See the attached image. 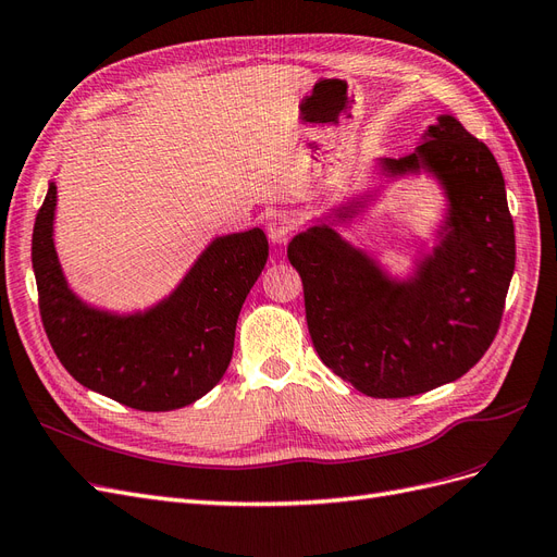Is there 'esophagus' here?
Returning a JSON list of instances; mask_svg holds the SVG:
<instances>
[{
  "mask_svg": "<svg viewBox=\"0 0 557 557\" xmlns=\"http://www.w3.org/2000/svg\"><path fill=\"white\" fill-rule=\"evenodd\" d=\"M265 228H268V238H271L275 245H286V243H289L292 236H294V231H296L294 222L286 218V214H282V212L273 214L271 222H268Z\"/></svg>",
  "mask_w": 557,
  "mask_h": 557,
  "instance_id": "esophagus-1",
  "label": "esophagus"
}]
</instances>
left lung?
<instances>
[{
    "mask_svg": "<svg viewBox=\"0 0 557 557\" xmlns=\"http://www.w3.org/2000/svg\"><path fill=\"white\" fill-rule=\"evenodd\" d=\"M423 138L417 152L382 161L391 175L428 169L448 199L442 240L414 277L391 280L329 224L298 233L286 249L319 358L370 398L419 396L476 366L497 335L516 265L505 177L486 143L451 115Z\"/></svg>",
    "mask_w": 557,
    "mask_h": 557,
    "instance_id": "obj_1",
    "label": "left lung"
}]
</instances>
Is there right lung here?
Instances as JSON below:
<instances>
[{
    "label": "right lung",
    "mask_w": 557,
    "mask_h": 557,
    "mask_svg": "<svg viewBox=\"0 0 557 557\" xmlns=\"http://www.w3.org/2000/svg\"><path fill=\"white\" fill-rule=\"evenodd\" d=\"M50 183L32 233L39 312L60 363L76 382L140 411H169L203 398L233 356L243 302L259 280L268 240L261 228L214 238L181 286L148 312L111 314L85 305L62 275Z\"/></svg>",
    "instance_id": "1"
}]
</instances>
